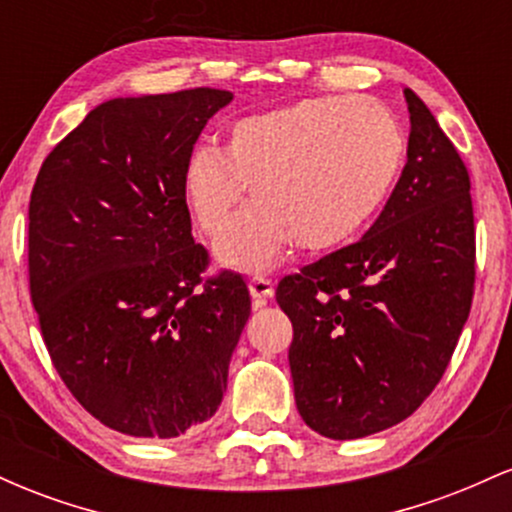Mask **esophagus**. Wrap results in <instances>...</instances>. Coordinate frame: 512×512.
I'll use <instances>...</instances> for the list:
<instances>
[{
	"label": "esophagus",
	"mask_w": 512,
	"mask_h": 512,
	"mask_svg": "<svg viewBox=\"0 0 512 512\" xmlns=\"http://www.w3.org/2000/svg\"><path fill=\"white\" fill-rule=\"evenodd\" d=\"M248 289L252 301H255V308H262L267 303V298L274 296V284L267 279V276H252L248 281Z\"/></svg>",
	"instance_id": "1"
}]
</instances>
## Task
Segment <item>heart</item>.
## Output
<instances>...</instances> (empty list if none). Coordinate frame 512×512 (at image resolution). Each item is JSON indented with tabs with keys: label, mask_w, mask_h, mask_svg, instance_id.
<instances>
[{
	"label": "heart",
	"mask_w": 512,
	"mask_h": 512,
	"mask_svg": "<svg viewBox=\"0 0 512 512\" xmlns=\"http://www.w3.org/2000/svg\"><path fill=\"white\" fill-rule=\"evenodd\" d=\"M402 127L356 96L305 98L245 115L221 146L199 144L182 170L197 228L221 238L250 187L257 204L219 245L221 262L267 269L286 243L325 252L354 238L383 207L404 163Z\"/></svg>",
	"instance_id": "heart-1"
}]
</instances>
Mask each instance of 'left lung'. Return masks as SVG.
<instances>
[{"mask_svg":"<svg viewBox=\"0 0 512 512\" xmlns=\"http://www.w3.org/2000/svg\"><path fill=\"white\" fill-rule=\"evenodd\" d=\"M407 166L366 236L284 276L298 414L320 436L363 438L421 407L448 368L477 274L469 173L411 88Z\"/></svg>","mask_w":512,"mask_h":512,"instance_id":"8db88e82","label":"left lung"}]
</instances>
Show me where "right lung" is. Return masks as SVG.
<instances>
[{
  "label": "right lung",
  "instance_id": "add662e5",
  "mask_svg": "<svg viewBox=\"0 0 512 512\" xmlns=\"http://www.w3.org/2000/svg\"><path fill=\"white\" fill-rule=\"evenodd\" d=\"M231 91L113 98L40 166L28 204L31 301L52 366L101 424L178 438L219 409L250 317L243 276L204 281L182 170Z\"/></svg>",
  "mask_w": 512,
  "mask_h": 512
}]
</instances>
